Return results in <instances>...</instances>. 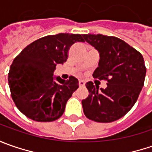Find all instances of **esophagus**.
Here are the masks:
<instances>
[{
  "label": "esophagus",
  "instance_id": "esophagus-1",
  "mask_svg": "<svg viewBox=\"0 0 152 152\" xmlns=\"http://www.w3.org/2000/svg\"><path fill=\"white\" fill-rule=\"evenodd\" d=\"M79 87H84V86L85 85V81H84V80H79Z\"/></svg>",
  "mask_w": 152,
  "mask_h": 152
}]
</instances>
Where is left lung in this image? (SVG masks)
I'll return each mask as SVG.
<instances>
[{"instance_id": "1", "label": "left lung", "mask_w": 152, "mask_h": 152, "mask_svg": "<svg viewBox=\"0 0 152 152\" xmlns=\"http://www.w3.org/2000/svg\"><path fill=\"white\" fill-rule=\"evenodd\" d=\"M100 54L93 77L107 81L106 89L86 83L88 97L82 101L84 113L98 123H111L124 117L142 90L146 67L142 55L125 41L103 34H83Z\"/></svg>"}]
</instances>
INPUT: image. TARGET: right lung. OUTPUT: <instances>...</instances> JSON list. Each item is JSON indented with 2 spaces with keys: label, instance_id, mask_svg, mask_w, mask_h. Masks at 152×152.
I'll return each instance as SVG.
<instances>
[{
  "label": "right lung",
  "instance_id": "right-lung-1",
  "mask_svg": "<svg viewBox=\"0 0 152 152\" xmlns=\"http://www.w3.org/2000/svg\"><path fill=\"white\" fill-rule=\"evenodd\" d=\"M79 34L47 35L32 42L12 61L8 73L11 95L23 114L37 122H52L64 113L68 99L79 88L73 76L64 80L53 77L57 64L67 61V51L76 42H84Z\"/></svg>",
  "mask_w": 152,
  "mask_h": 152
}]
</instances>
